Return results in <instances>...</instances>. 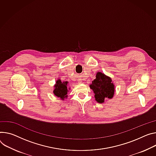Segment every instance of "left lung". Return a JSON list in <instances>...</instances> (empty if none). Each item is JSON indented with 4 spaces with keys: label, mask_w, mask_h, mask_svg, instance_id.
Instances as JSON below:
<instances>
[{
    "label": "left lung",
    "mask_w": 156,
    "mask_h": 156,
    "mask_svg": "<svg viewBox=\"0 0 156 156\" xmlns=\"http://www.w3.org/2000/svg\"><path fill=\"white\" fill-rule=\"evenodd\" d=\"M90 87L94 93L95 100L99 103H105V99H112L114 96L115 88L112 79L100 72H97Z\"/></svg>",
    "instance_id": "8db88e82"
}]
</instances>
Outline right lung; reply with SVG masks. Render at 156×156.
<instances>
[{"instance_id": "right-lung-1", "label": "right lung", "mask_w": 156, "mask_h": 156, "mask_svg": "<svg viewBox=\"0 0 156 156\" xmlns=\"http://www.w3.org/2000/svg\"><path fill=\"white\" fill-rule=\"evenodd\" d=\"M68 81H62L60 79H58L56 80V83L54 86V90L53 91V94L57 96L58 98H60V100H64L65 98H68L67 93L68 92Z\"/></svg>"}]
</instances>
